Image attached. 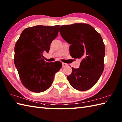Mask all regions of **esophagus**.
<instances>
[{
  "label": "esophagus",
  "mask_w": 122,
  "mask_h": 122,
  "mask_svg": "<svg viewBox=\"0 0 122 122\" xmlns=\"http://www.w3.org/2000/svg\"><path fill=\"white\" fill-rule=\"evenodd\" d=\"M68 66V64L65 63H62V67L63 68H64V67H66Z\"/></svg>",
  "instance_id": "34e87169"
}]
</instances>
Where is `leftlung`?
<instances>
[{
  "mask_svg": "<svg viewBox=\"0 0 122 122\" xmlns=\"http://www.w3.org/2000/svg\"><path fill=\"white\" fill-rule=\"evenodd\" d=\"M59 31L71 45V56L82 60L80 68H72V73L67 76L70 84L81 91L89 90L97 83L104 70L105 48L102 37L91 25L83 23L63 25Z\"/></svg>",
  "mask_w": 122,
  "mask_h": 122,
  "instance_id": "1",
  "label": "left lung"
}]
</instances>
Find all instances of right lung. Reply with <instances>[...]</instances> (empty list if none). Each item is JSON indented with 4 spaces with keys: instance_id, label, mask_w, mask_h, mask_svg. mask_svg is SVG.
<instances>
[{
    "instance_id": "add662e5",
    "label": "right lung",
    "mask_w": 122,
    "mask_h": 122,
    "mask_svg": "<svg viewBox=\"0 0 122 122\" xmlns=\"http://www.w3.org/2000/svg\"><path fill=\"white\" fill-rule=\"evenodd\" d=\"M59 25H36L22 32L15 46L14 62L20 80L30 91H45L52 84L54 75L62 64L59 61L46 62L43 53L58 35Z\"/></svg>"
}]
</instances>
